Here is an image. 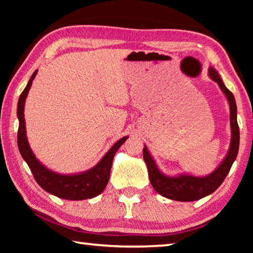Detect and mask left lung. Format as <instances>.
<instances>
[{"mask_svg":"<svg viewBox=\"0 0 253 253\" xmlns=\"http://www.w3.org/2000/svg\"><path fill=\"white\" fill-rule=\"evenodd\" d=\"M209 76L219 84L221 90L226 97L230 105V125H231V143L229 152L221 162V164L207 176H194L188 174H178L176 176H169L158 169L154 158L149 154L146 145L143 149V157L147 165L148 176L152 185L157 193L169 200L179 202H191L212 194L224 181L230 172L231 166L235 161L239 151L240 131L237 121V104L233 93L225 87L220 75L214 68H209Z\"/></svg>","mask_w":253,"mask_h":253,"instance_id":"left-lung-1","label":"left lung"}]
</instances>
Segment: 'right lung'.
Wrapping results in <instances>:
<instances>
[{
	"label": "right lung",
	"instance_id": "right-lung-1",
	"mask_svg": "<svg viewBox=\"0 0 253 253\" xmlns=\"http://www.w3.org/2000/svg\"><path fill=\"white\" fill-rule=\"evenodd\" d=\"M38 70L33 72L30 78L27 87L20 95L18 101V118H19V130H18V146L21 156L27 162L30 169L36 178L37 183L48 193L60 199L79 201L95 198L105 190L107 183L109 181V175L113 160L118 148L126 142L128 136L123 137L115 143L99 163L92 169L83 173L71 175H65L55 173L53 170L46 169L39 162L30 147L27 131H25V119H24V104L27 99L32 81L36 78Z\"/></svg>",
	"mask_w": 253,
	"mask_h": 253
}]
</instances>
